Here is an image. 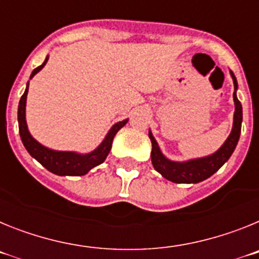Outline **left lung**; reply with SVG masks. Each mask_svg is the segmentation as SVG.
Listing matches in <instances>:
<instances>
[{"instance_id": "left-lung-1", "label": "left lung", "mask_w": 259, "mask_h": 259, "mask_svg": "<svg viewBox=\"0 0 259 259\" xmlns=\"http://www.w3.org/2000/svg\"><path fill=\"white\" fill-rule=\"evenodd\" d=\"M231 76H232L233 87H235V92H233L235 114H233L232 131H231L230 136L227 137V140L224 141L223 145L214 154L185 162L170 161L168 158L162 154L154 136L149 131V139L152 141V154H150V157H152L153 167L163 176L164 179L170 180L172 183H178V184H180V183H189V184L194 183L196 184V183H200L210 178L230 159L240 139L242 122V106L236 96L237 80L232 71H231Z\"/></svg>"}]
</instances>
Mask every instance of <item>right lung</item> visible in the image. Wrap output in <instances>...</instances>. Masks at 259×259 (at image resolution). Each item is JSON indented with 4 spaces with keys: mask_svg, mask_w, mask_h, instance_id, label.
<instances>
[{
    "mask_svg": "<svg viewBox=\"0 0 259 259\" xmlns=\"http://www.w3.org/2000/svg\"><path fill=\"white\" fill-rule=\"evenodd\" d=\"M48 58L49 57H47L42 65L32 71L31 79L47 65ZM27 93H28V83H27L26 91H24L23 96L20 97L19 106H18V123H19V134L22 143L27 149V152L35 158L36 161L40 162L48 171L59 176L85 175L91 168L101 164L106 159L107 154H109L110 149H111V144H113L114 136L116 135V132L122 127H124L125 123L128 122V119H124L122 122L115 123L113 127L110 128V131L107 132L104 141L93 152L88 153V154H79L76 152H58V150H53L47 148V146L41 145L29 134L26 122Z\"/></svg>",
    "mask_w": 259,
    "mask_h": 259,
    "instance_id": "right-lung-1",
    "label": "right lung"
}]
</instances>
